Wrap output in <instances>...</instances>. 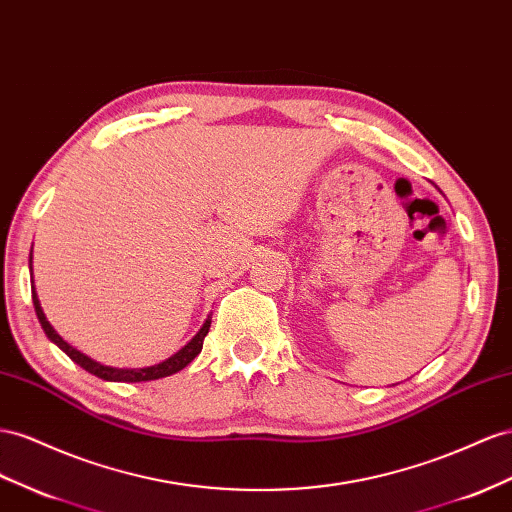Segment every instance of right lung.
Masks as SVG:
<instances>
[{"mask_svg": "<svg viewBox=\"0 0 512 512\" xmlns=\"http://www.w3.org/2000/svg\"><path fill=\"white\" fill-rule=\"evenodd\" d=\"M30 273H32V252H30ZM32 299H34V308H36V316L40 325H43L47 338L58 344V347L73 359L75 364H79L84 370H88L90 375L99 377L103 381H124V383H137V381H155V379H161V377H170L174 375V372L183 370L189 362H193V357H198V353L202 351V342H204V336L209 334V327H211V314L206 316V321L202 323V327L198 329V334L193 336L183 349H178L172 357L163 359V362L155 364V366H146V368H114V366H103L99 362H94L92 357L84 355L81 351H77L75 347H71L58 331H55L51 327V323L47 321V316L43 312V306H40L38 301V293H36V286L32 288Z\"/></svg>", "mask_w": 512, "mask_h": 512, "instance_id": "obj_1", "label": "right lung"}]
</instances>
